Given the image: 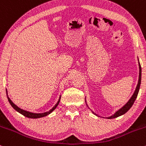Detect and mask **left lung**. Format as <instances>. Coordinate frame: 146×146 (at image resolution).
<instances>
[{"instance_id":"1","label":"left lung","mask_w":146,"mask_h":146,"mask_svg":"<svg viewBox=\"0 0 146 146\" xmlns=\"http://www.w3.org/2000/svg\"><path fill=\"white\" fill-rule=\"evenodd\" d=\"M139 76L138 84H137V86L136 87V89H135V93H133V95H132L131 98L129 100V101L127 102V103L125 104L121 108H120L119 110H117V111L115 114H114V115H111L110 117H107L108 119H113V118H116V117L121 116V115L125 114L126 112H128V110L130 109V108L132 106V105H133L134 102H135V100H136V98L137 97V95H138V93H139V90L140 84H141V67L139 62ZM93 113L95 114V115H96V114H95V113H93Z\"/></svg>"}]
</instances>
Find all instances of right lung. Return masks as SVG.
<instances>
[{"label":"right lung","mask_w":146,"mask_h":146,"mask_svg":"<svg viewBox=\"0 0 146 146\" xmlns=\"http://www.w3.org/2000/svg\"><path fill=\"white\" fill-rule=\"evenodd\" d=\"M6 92L7 93V90H6ZM7 98H8V101L10 103V104H11V106L13 107V108H14L15 110H16V111L18 112L19 113L22 114L23 115H24L25 117H28V118H32V119H37V118H40V117H45L46 116V115H49L50 113H51L56 108V107L58 106V105L59 104V102L60 101V98H61V96H60V98L59 100H58V102H57V104L56 105L54 106L53 107V108H51V110H48L47 112H45V113H31V112H29V111H27V110H23L21 109V108H20L19 107H18L17 106L16 104H14V103H13L12 101H11V100H10L9 97H8L7 95Z\"/></svg>","instance_id":"1"}]
</instances>
